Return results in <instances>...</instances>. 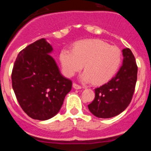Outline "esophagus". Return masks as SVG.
I'll return each instance as SVG.
<instances>
[{"label": "esophagus", "instance_id": "1", "mask_svg": "<svg viewBox=\"0 0 151 151\" xmlns=\"http://www.w3.org/2000/svg\"><path fill=\"white\" fill-rule=\"evenodd\" d=\"M73 88H74V89L79 90V89H81V88H82V87L80 86V85L77 84V83H73Z\"/></svg>", "mask_w": 151, "mask_h": 151}]
</instances>
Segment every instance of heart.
<instances>
[{
  "mask_svg": "<svg viewBox=\"0 0 151 151\" xmlns=\"http://www.w3.org/2000/svg\"><path fill=\"white\" fill-rule=\"evenodd\" d=\"M60 60L67 77L74 76L84 65L85 71L81 80L99 85L110 80L118 71L121 63V52L104 41L91 39L78 42L73 50H62Z\"/></svg>",
  "mask_w": 151,
  "mask_h": 151,
  "instance_id": "obj_1",
  "label": "heart"
}]
</instances>
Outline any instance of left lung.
Segmentation results:
<instances>
[{"label": "left lung", "instance_id": "1", "mask_svg": "<svg viewBox=\"0 0 151 151\" xmlns=\"http://www.w3.org/2000/svg\"><path fill=\"white\" fill-rule=\"evenodd\" d=\"M123 65L108 83L95 89V99L88 105L97 118H109L119 115L132 101L137 79V66L130 49L123 50Z\"/></svg>", "mask_w": 151, "mask_h": 151}]
</instances>
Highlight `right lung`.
<instances>
[{
  "instance_id": "1",
  "label": "right lung",
  "mask_w": 151,
  "mask_h": 151,
  "mask_svg": "<svg viewBox=\"0 0 151 151\" xmlns=\"http://www.w3.org/2000/svg\"><path fill=\"white\" fill-rule=\"evenodd\" d=\"M45 39L19 52L12 73V88L24 112L35 120L45 121L60 111L72 82L63 77Z\"/></svg>"
}]
</instances>
